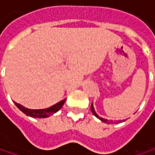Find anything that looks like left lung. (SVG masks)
<instances>
[{"label":"left lung","mask_w":155,"mask_h":155,"mask_svg":"<svg viewBox=\"0 0 155 155\" xmlns=\"http://www.w3.org/2000/svg\"><path fill=\"white\" fill-rule=\"evenodd\" d=\"M91 111H92V113H93V115L96 117H98L99 119H101L102 122H105V123H108V124H109V122L108 121V119H105V118H102V117H101L97 113H96V111H95V109H94V108H93V104H91ZM119 122H121V120H119Z\"/></svg>","instance_id":"1"}]
</instances>
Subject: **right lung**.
I'll use <instances>...</instances> for the list:
<instances>
[{
	"label": "right lung",
	"instance_id": "obj_1",
	"mask_svg": "<svg viewBox=\"0 0 155 155\" xmlns=\"http://www.w3.org/2000/svg\"><path fill=\"white\" fill-rule=\"evenodd\" d=\"M64 101H65V100H63L60 102L56 103L55 105H53L50 108H45V109H30V108H25L24 106H22V105H20V104H18L17 102H15V105L19 108V110H21L24 114H26L28 117H38V118H44V117H50L51 115L56 113L60 108L63 107Z\"/></svg>",
	"mask_w": 155,
	"mask_h": 155
}]
</instances>
